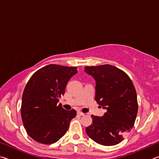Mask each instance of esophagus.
Instances as JSON below:
<instances>
[{
  "label": "esophagus",
  "mask_w": 159,
  "mask_h": 159,
  "mask_svg": "<svg viewBox=\"0 0 159 159\" xmlns=\"http://www.w3.org/2000/svg\"><path fill=\"white\" fill-rule=\"evenodd\" d=\"M77 114H78V115H80V116H84V115H85L84 113H83V112H80V111H78V112H77Z\"/></svg>",
  "instance_id": "obj_1"
}]
</instances>
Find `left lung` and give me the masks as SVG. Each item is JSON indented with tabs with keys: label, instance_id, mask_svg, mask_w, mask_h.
Wrapping results in <instances>:
<instances>
[{
	"label": "left lung",
	"instance_id": "left-lung-1",
	"mask_svg": "<svg viewBox=\"0 0 159 159\" xmlns=\"http://www.w3.org/2000/svg\"><path fill=\"white\" fill-rule=\"evenodd\" d=\"M84 70L96 80V101L107 110L101 117L91 115L86 132L97 143L115 145L135 124L138 104L134 85L126 72L109 64L86 66Z\"/></svg>",
	"mask_w": 159,
	"mask_h": 159
}]
</instances>
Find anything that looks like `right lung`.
Returning <instances> with one entry per match:
<instances>
[{
	"label": "right lung",
	"instance_id": "obj_1",
	"mask_svg": "<svg viewBox=\"0 0 159 159\" xmlns=\"http://www.w3.org/2000/svg\"><path fill=\"white\" fill-rule=\"evenodd\" d=\"M76 67L50 64L33 74L24 88L21 106L24 126L30 138L44 144L57 142L66 134L76 110H66L58 98L65 93Z\"/></svg>",
	"mask_w": 159,
	"mask_h": 159
}]
</instances>
